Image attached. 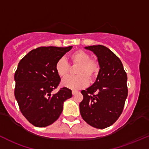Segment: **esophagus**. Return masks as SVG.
Instances as JSON below:
<instances>
[{"label":"esophagus","instance_id":"esophagus-1","mask_svg":"<svg viewBox=\"0 0 149 149\" xmlns=\"http://www.w3.org/2000/svg\"><path fill=\"white\" fill-rule=\"evenodd\" d=\"M77 93H78V91H72V95H76Z\"/></svg>","mask_w":149,"mask_h":149}]
</instances>
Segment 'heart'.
Instances as JSON below:
<instances>
[{
    "instance_id": "b5f03b06",
    "label": "heart",
    "mask_w": 149,
    "mask_h": 149,
    "mask_svg": "<svg viewBox=\"0 0 149 149\" xmlns=\"http://www.w3.org/2000/svg\"><path fill=\"white\" fill-rule=\"evenodd\" d=\"M73 65H78L75 73L76 76L67 77L61 81L63 87L71 90H79L88 86V79L96 77L100 70L97 61L91 58V55L83 50H77L69 56ZM55 70L60 77H66L69 71V64L64 58H61L55 64Z\"/></svg>"
}]
</instances>
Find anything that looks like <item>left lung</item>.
Instances as JSON below:
<instances>
[{"mask_svg":"<svg viewBox=\"0 0 149 149\" xmlns=\"http://www.w3.org/2000/svg\"><path fill=\"white\" fill-rule=\"evenodd\" d=\"M97 57L100 71L95 82L81 93V117L97 129L113 125L123 111L128 95L127 76L120 58L102 45L86 47Z\"/></svg>","mask_w":149,"mask_h":149,"instance_id":"8db88e82","label":"left lung"}]
</instances>
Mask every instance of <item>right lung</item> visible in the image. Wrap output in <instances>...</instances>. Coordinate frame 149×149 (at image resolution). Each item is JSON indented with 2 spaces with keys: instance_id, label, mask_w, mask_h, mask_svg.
<instances>
[{
  "instance_id": "add662e5",
  "label": "right lung",
  "mask_w": 149,
  "mask_h": 149,
  "mask_svg": "<svg viewBox=\"0 0 149 149\" xmlns=\"http://www.w3.org/2000/svg\"><path fill=\"white\" fill-rule=\"evenodd\" d=\"M71 48L38 47L19 62L14 76L15 97L22 114L35 127H47L58 120L63 102L72 97L71 90L65 87L52 93L61 81L55 64Z\"/></svg>"
}]
</instances>
